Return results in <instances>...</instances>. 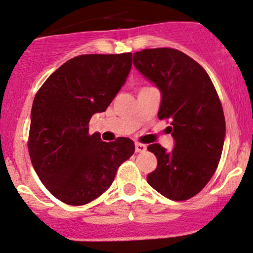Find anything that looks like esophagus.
Returning <instances> with one entry per match:
<instances>
[{
	"mask_svg": "<svg viewBox=\"0 0 253 253\" xmlns=\"http://www.w3.org/2000/svg\"><path fill=\"white\" fill-rule=\"evenodd\" d=\"M146 149H147V146L143 145V143H140V142L135 143V151H136V153H141V152H145Z\"/></svg>",
	"mask_w": 253,
	"mask_h": 253,
	"instance_id": "esophagus-1",
	"label": "esophagus"
}]
</instances>
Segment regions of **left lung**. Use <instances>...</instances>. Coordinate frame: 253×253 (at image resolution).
Wrapping results in <instances>:
<instances>
[{
    "label": "left lung",
    "mask_w": 253,
    "mask_h": 253,
    "mask_svg": "<svg viewBox=\"0 0 253 253\" xmlns=\"http://www.w3.org/2000/svg\"><path fill=\"white\" fill-rule=\"evenodd\" d=\"M132 64L162 94L159 119H169L175 145L171 151L153 143L158 160L147 182L171 200L198 194L212 177L221 159L225 121L218 95L205 70L171 48L136 51Z\"/></svg>",
    "instance_id": "left-lung-1"
}]
</instances>
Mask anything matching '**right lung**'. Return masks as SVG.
Instances as JSON below:
<instances>
[{"mask_svg":"<svg viewBox=\"0 0 253 253\" xmlns=\"http://www.w3.org/2000/svg\"><path fill=\"white\" fill-rule=\"evenodd\" d=\"M130 70L131 53L80 55L62 64L37 91L30 158L42 183L62 203L84 205L96 199L134 154L130 138L104 142L88 134L90 118L105 112Z\"/></svg>","mask_w":253,"mask_h":253,"instance_id":"1","label":"right lung"}]
</instances>
